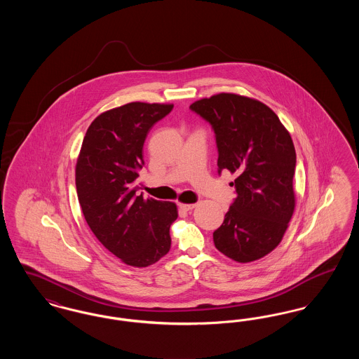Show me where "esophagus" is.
<instances>
[{"label":"esophagus","mask_w":359,"mask_h":359,"mask_svg":"<svg viewBox=\"0 0 359 359\" xmlns=\"http://www.w3.org/2000/svg\"><path fill=\"white\" fill-rule=\"evenodd\" d=\"M195 205H186V203H179V208L183 211H191Z\"/></svg>","instance_id":"1"}]
</instances>
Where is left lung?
Masks as SVG:
<instances>
[{
    "label": "left lung",
    "mask_w": 359,
    "mask_h": 359,
    "mask_svg": "<svg viewBox=\"0 0 359 359\" xmlns=\"http://www.w3.org/2000/svg\"><path fill=\"white\" fill-rule=\"evenodd\" d=\"M189 109L215 133L218 173L237 175V198L212 234L215 248L238 262L266 256L294 210L296 152L288 130L266 104L237 94H217Z\"/></svg>",
    "instance_id": "obj_1"
}]
</instances>
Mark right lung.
<instances>
[{
  "label": "right lung",
  "instance_id": "1",
  "mask_svg": "<svg viewBox=\"0 0 359 359\" xmlns=\"http://www.w3.org/2000/svg\"><path fill=\"white\" fill-rule=\"evenodd\" d=\"M172 109L132 102L104 111L88 126L76 161L75 184L86 222L109 252L130 266H149L171 249L176 205L136 192L144 142Z\"/></svg>",
  "mask_w": 359,
  "mask_h": 359
}]
</instances>
